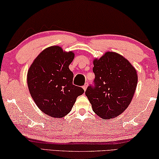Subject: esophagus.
I'll list each match as a JSON object with an SVG mask.
<instances>
[{
    "mask_svg": "<svg viewBox=\"0 0 159 159\" xmlns=\"http://www.w3.org/2000/svg\"><path fill=\"white\" fill-rule=\"evenodd\" d=\"M87 87H88V84H86L84 85V86H83V89H84V91H86V90Z\"/></svg>",
    "mask_w": 159,
    "mask_h": 159,
    "instance_id": "obj_1",
    "label": "esophagus"
}]
</instances>
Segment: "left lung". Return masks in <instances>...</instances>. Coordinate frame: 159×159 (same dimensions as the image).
<instances>
[{
    "instance_id": "1",
    "label": "left lung",
    "mask_w": 159,
    "mask_h": 159,
    "mask_svg": "<svg viewBox=\"0 0 159 159\" xmlns=\"http://www.w3.org/2000/svg\"><path fill=\"white\" fill-rule=\"evenodd\" d=\"M95 86L86 96L94 112L102 119L120 115L133 99L138 84L137 70L122 55L107 52L93 61Z\"/></svg>"
}]
</instances>
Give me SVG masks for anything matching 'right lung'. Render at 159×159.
<instances>
[{"label": "right lung", "instance_id": "add662e5", "mask_svg": "<svg viewBox=\"0 0 159 159\" xmlns=\"http://www.w3.org/2000/svg\"><path fill=\"white\" fill-rule=\"evenodd\" d=\"M72 51L66 52L60 46H51L38 55L29 68L27 85L33 100L42 112L61 118L68 115L81 87L73 84V73L69 66L74 59Z\"/></svg>", "mask_w": 159, "mask_h": 159}]
</instances>
